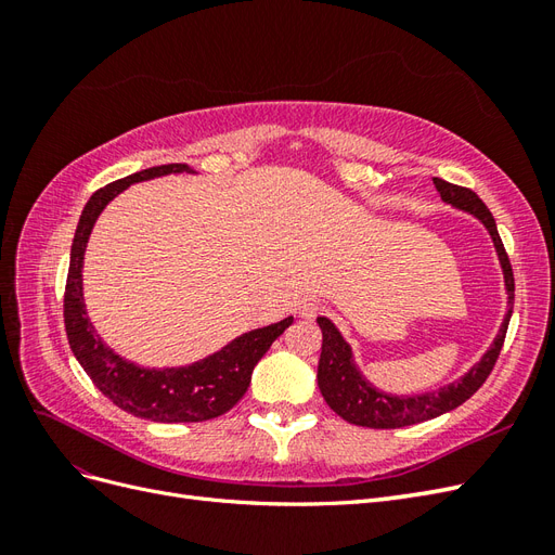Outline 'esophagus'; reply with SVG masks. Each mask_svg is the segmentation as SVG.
Instances as JSON below:
<instances>
[{
  "label": "esophagus",
  "instance_id": "esophagus-1",
  "mask_svg": "<svg viewBox=\"0 0 555 555\" xmlns=\"http://www.w3.org/2000/svg\"><path fill=\"white\" fill-rule=\"evenodd\" d=\"M319 310H322V304H319V300H312V298L304 300V304L298 306V314L304 317V319H312V317H317V314H319Z\"/></svg>",
  "mask_w": 555,
  "mask_h": 555
}]
</instances>
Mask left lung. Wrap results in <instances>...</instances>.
<instances>
[{"label": "left lung", "mask_w": 555, "mask_h": 555, "mask_svg": "<svg viewBox=\"0 0 555 555\" xmlns=\"http://www.w3.org/2000/svg\"><path fill=\"white\" fill-rule=\"evenodd\" d=\"M433 182L444 204L477 217V220L483 224V229L489 231L500 268H502V278H505V292H507L505 319H502L498 335L493 338L491 347L486 349V354L469 367L463 377L440 386L438 391L396 396V393H386L377 389V386L363 375L359 363L354 361L351 345L343 338L338 326H335L328 317H317V324L324 335L322 357H319V365H317L319 391H322L328 408L349 424L365 426V428H402V426L428 422V418L456 410L479 389V386L486 382V377L491 375L502 349V343H505L507 326L512 319V306H514V273H512V263L507 259V251L502 247L493 215L473 190L459 188V184H451L442 178H433Z\"/></svg>", "instance_id": "8db88e82"}]
</instances>
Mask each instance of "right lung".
<instances>
[{
  "label": "right lung",
  "mask_w": 555,
  "mask_h": 555,
  "mask_svg": "<svg viewBox=\"0 0 555 555\" xmlns=\"http://www.w3.org/2000/svg\"><path fill=\"white\" fill-rule=\"evenodd\" d=\"M171 173H194L188 164H162L143 169L96 190L82 208L72 245L69 275L64 292V326L74 357L94 386L117 408L159 424H192L229 412L245 396L251 371L271 345L294 324L284 317L278 324L247 331L210 357L178 367H141L122 359L99 338L82 298V261L99 215L129 184Z\"/></svg>",
  "instance_id": "add662e5"
}]
</instances>
